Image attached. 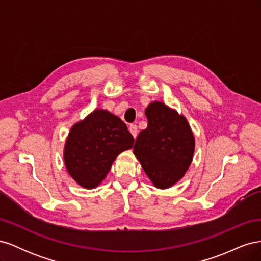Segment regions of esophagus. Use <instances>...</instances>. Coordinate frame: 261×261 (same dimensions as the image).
Listing matches in <instances>:
<instances>
[{"label":"esophagus","mask_w":261,"mask_h":261,"mask_svg":"<svg viewBox=\"0 0 261 261\" xmlns=\"http://www.w3.org/2000/svg\"><path fill=\"white\" fill-rule=\"evenodd\" d=\"M128 129H129L132 135H133V137L136 138L137 135H138V128H137V126H136V125H130L129 127H128Z\"/></svg>","instance_id":"obj_1"}]
</instances>
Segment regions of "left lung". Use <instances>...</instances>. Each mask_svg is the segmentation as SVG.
<instances>
[{
	"label": "left lung",
	"instance_id": "left-lung-1",
	"mask_svg": "<svg viewBox=\"0 0 261 261\" xmlns=\"http://www.w3.org/2000/svg\"><path fill=\"white\" fill-rule=\"evenodd\" d=\"M145 114L148 126L137 136L134 154L156 188H169L193 161L194 134L185 116L162 102H151Z\"/></svg>",
	"mask_w": 261,
	"mask_h": 261
}]
</instances>
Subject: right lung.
Listing matches in <instances>:
<instances>
[{
	"label": "right lung",
	"instance_id": "obj_1",
	"mask_svg": "<svg viewBox=\"0 0 261 261\" xmlns=\"http://www.w3.org/2000/svg\"><path fill=\"white\" fill-rule=\"evenodd\" d=\"M134 145V137L120 117L97 109L70 128L64 147L68 174L78 185L91 189L103 180L121 152Z\"/></svg>",
	"mask_w": 261,
	"mask_h": 261
}]
</instances>
